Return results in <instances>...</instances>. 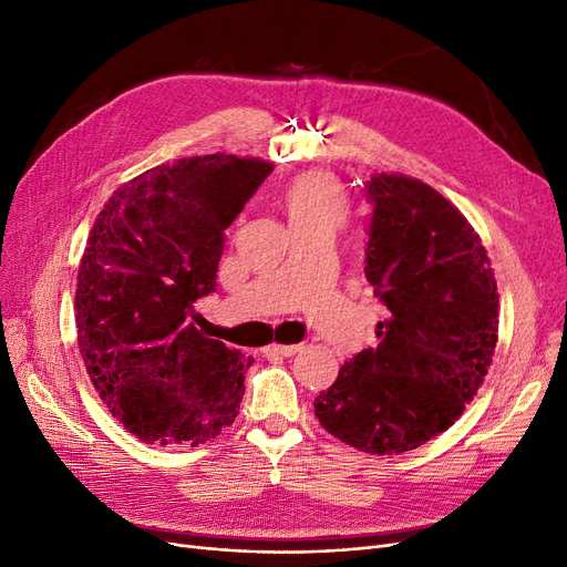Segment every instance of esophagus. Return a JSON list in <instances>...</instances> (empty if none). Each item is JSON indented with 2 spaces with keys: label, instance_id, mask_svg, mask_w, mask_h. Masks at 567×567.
<instances>
[{
  "label": "esophagus",
  "instance_id": "34e87169",
  "mask_svg": "<svg viewBox=\"0 0 567 567\" xmlns=\"http://www.w3.org/2000/svg\"><path fill=\"white\" fill-rule=\"evenodd\" d=\"M301 350V344H268V348L264 350V354L266 357H270V354H278V357H293Z\"/></svg>",
  "mask_w": 567,
  "mask_h": 567
}]
</instances>
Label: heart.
Here are the masks:
<instances>
[{"mask_svg":"<svg viewBox=\"0 0 567 567\" xmlns=\"http://www.w3.org/2000/svg\"><path fill=\"white\" fill-rule=\"evenodd\" d=\"M280 204L293 231L315 227L333 231L348 213V192L331 174L306 171L285 185Z\"/></svg>","mask_w":567,"mask_h":567,"instance_id":"obj_1","label":"heart"}]
</instances>
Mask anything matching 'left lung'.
<instances>
[{"mask_svg":"<svg viewBox=\"0 0 567 567\" xmlns=\"http://www.w3.org/2000/svg\"><path fill=\"white\" fill-rule=\"evenodd\" d=\"M365 280L386 308L378 344L315 399L331 435L403 454L447 431L482 386L498 340V287L480 236L422 181L373 174Z\"/></svg>","mask_w":567,"mask_h":567,"instance_id":"obj_1","label":"left lung"}]
</instances>
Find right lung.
I'll list each match as a JSON object with an SVG mask.
<instances>
[{
    "mask_svg": "<svg viewBox=\"0 0 567 567\" xmlns=\"http://www.w3.org/2000/svg\"><path fill=\"white\" fill-rule=\"evenodd\" d=\"M274 166L236 155L162 164L113 192L79 268L87 375L115 420L151 445H189L234 424L252 357L189 317L215 291L225 229Z\"/></svg>",
    "mask_w": 567,
    "mask_h": 567,
    "instance_id": "1",
    "label": "right lung"
}]
</instances>
